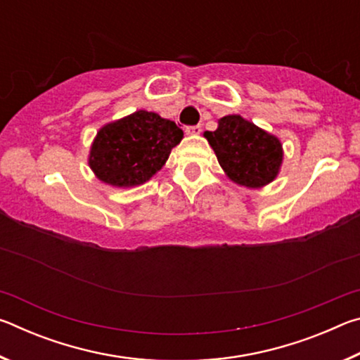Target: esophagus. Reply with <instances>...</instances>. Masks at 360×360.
I'll use <instances>...</instances> for the list:
<instances>
[{
	"instance_id": "obj_1",
	"label": "esophagus",
	"mask_w": 360,
	"mask_h": 360,
	"mask_svg": "<svg viewBox=\"0 0 360 360\" xmlns=\"http://www.w3.org/2000/svg\"><path fill=\"white\" fill-rule=\"evenodd\" d=\"M200 133H202V125H193L186 129V135L188 136H198Z\"/></svg>"
}]
</instances>
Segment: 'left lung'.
<instances>
[{"label":"left lung","instance_id":"left-lung-1","mask_svg":"<svg viewBox=\"0 0 360 360\" xmlns=\"http://www.w3.org/2000/svg\"><path fill=\"white\" fill-rule=\"evenodd\" d=\"M219 165L230 181L248 188H260L276 179L283 165V144L240 114L217 120L214 131H205Z\"/></svg>","mask_w":360,"mask_h":360}]
</instances>
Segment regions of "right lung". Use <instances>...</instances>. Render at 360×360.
Segmentation results:
<instances>
[{
	"label": "right lung",
	"mask_w": 360,
	"mask_h": 360,
	"mask_svg": "<svg viewBox=\"0 0 360 360\" xmlns=\"http://www.w3.org/2000/svg\"><path fill=\"white\" fill-rule=\"evenodd\" d=\"M184 133L173 120L139 111L103 125L89 154V167L105 184H144L165 165Z\"/></svg>",
	"instance_id": "add662e5"
}]
</instances>
